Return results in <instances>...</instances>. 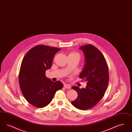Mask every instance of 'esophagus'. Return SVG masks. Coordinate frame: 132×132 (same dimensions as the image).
I'll return each mask as SVG.
<instances>
[{"instance_id": "1", "label": "esophagus", "mask_w": 132, "mask_h": 132, "mask_svg": "<svg viewBox=\"0 0 132 132\" xmlns=\"http://www.w3.org/2000/svg\"><path fill=\"white\" fill-rule=\"evenodd\" d=\"M64 88H67V89H70L71 88V86L69 85H67V84L64 85Z\"/></svg>"}]
</instances>
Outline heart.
Masks as SVG:
<instances>
[{"instance_id":"obj_1","label":"heart","mask_w":132,"mask_h":132,"mask_svg":"<svg viewBox=\"0 0 132 132\" xmlns=\"http://www.w3.org/2000/svg\"><path fill=\"white\" fill-rule=\"evenodd\" d=\"M69 55H75L76 56L78 57L79 59H80V55H79L78 53H76V52H72V53H71Z\"/></svg>"}]
</instances>
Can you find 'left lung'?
<instances>
[{
  "label": "left lung",
  "mask_w": 132,
  "mask_h": 132,
  "mask_svg": "<svg viewBox=\"0 0 132 132\" xmlns=\"http://www.w3.org/2000/svg\"><path fill=\"white\" fill-rule=\"evenodd\" d=\"M79 49L85 58L80 78L87 84L85 88L72 87L77 92L78 97L71 103L79 109L87 110L94 106L104 96L109 81L108 68L103 55L94 45H85Z\"/></svg>",
  "instance_id": "1"
}]
</instances>
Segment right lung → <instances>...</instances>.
Masks as SVG:
<instances>
[{
    "mask_svg": "<svg viewBox=\"0 0 132 132\" xmlns=\"http://www.w3.org/2000/svg\"><path fill=\"white\" fill-rule=\"evenodd\" d=\"M60 48L44 45L32 47L24 57L19 76L20 87L26 100L38 108L47 106L57 90L63 88L60 81L52 82L45 76Z\"/></svg>",
    "mask_w": 132,
    "mask_h": 132,
    "instance_id": "1",
    "label": "right lung"
}]
</instances>
